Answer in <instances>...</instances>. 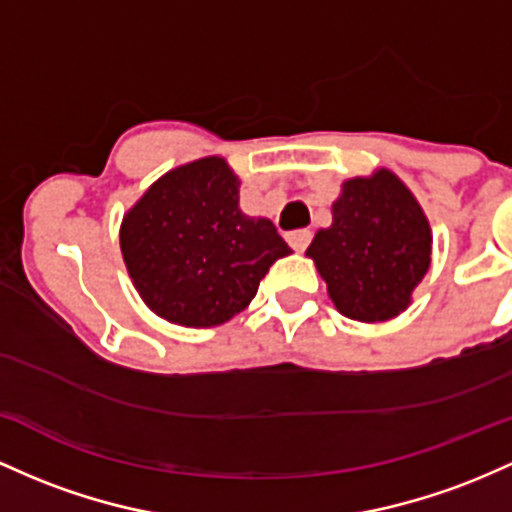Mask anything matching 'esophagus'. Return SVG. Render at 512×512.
<instances>
[{
  "mask_svg": "<svg viewBox=\"0 0 512 512\" xmlns=\"http://www.w3.org/2000/svg\"><path fill=\"white\" fill-rule=\"evenodd\" d=\"M285 239L295 251H304L309 246V241H312V232L309 229H295V232H287Z\"/></svg>",
  "mask_w": 512,
  "mask_h": 512,
  "instance_id": "1",
  "label": "esophagus"
}]
</instances>
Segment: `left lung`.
Here are the masks:
<instances>
[{
	"mask_svg": "<svg viewBox=\"0 0 512 512\" xmlns=\"http://www.w3.org/2000/svg\"><path fill=\"white\" fill-rule=\"evenodd\" d=\"M331 227L319 229L307 256L317 263L343 317L375 324L411 304L430 266V225L392 171L343 183Z\"/></svg>",
	"mask_w": 512,
	"mask_h": 512,
	"instance_id": "1",
	"label": "left lung"
}]
</instances>
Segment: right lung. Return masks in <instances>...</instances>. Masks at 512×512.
Returning <instances> with one entry per match:
<instances>
[{
  "label": "right lung",
  "instance_id": "right-lung-1",
  "mask_svg": "<svg viewBox=\"0 0 512 512\" xmlns=\"http://www.w3.org/2000/svg\"><path fill=\"white\" fill-rule=\"evenodd\" d=\"M132 283L154 314L181 326L225 324L290 246L266 217L239 210V179L222 157L171 169L120 225Z\"/></svg>",
  "mask_w": 512,
  "mask_h": 512
}]
</instances>
